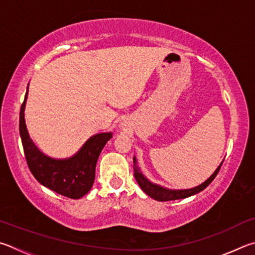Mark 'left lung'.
<instances>
[{
  "instance_id": "left-lung-1",
  "label": "left lung",
  "mask_w": 255,
  "mask_h": 255,
  "mask_svg": "<svg viewBox=\"0 0 255 255\" xmlns=\"http://www.w3.org/2000/svg\"><path fill=\"white\" fill-rule=\"evenodd\" d=\"M222 164H223V162L221 163V166L216 169V171L214 172L213 175L204 182V184L195 187V188H193V189H185V190H169V189H164L160 186L151 184L149 180L145 179L144 176L141 173L140 169L137 168L135 158L133 159V170H134V177L137 181V184H139L141 189L143 190L146 195L150 196L151 198H153L155 200H159V202H169V200L187 198V197H189V196H193L195 194L199 193V191L204 190L214 179H215V177L217 176L218 171H220Z\"/></svg>"
}]
</instances>
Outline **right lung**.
I'll return each instance as SVG.
<instances>
[{"instance_id": "1", "label": "right lung", "mask_w": 255, "mask_h": 255, "mask_svg": "<svg viewBox=\"0 0 255 255\" xmlns=\"http://www.w3.org/2000/svg\"><path fill=\"white\" fill-rule=\"evenodd\" d=\"M24 101L21 105L19 130L26 163L31 173L40 184L65 197L78 199L91 190L95 179L97 159L109 141L111 133H100L92 136L77 154L66 160L48 158L37 149L29 137L24 122Z\"/></svg>"}]
</instances>
